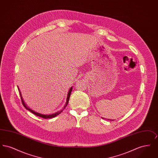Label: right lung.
I'll return each mask as SVG.
<instances>
[{
    "instance_id": "obj_1",
    "label": "right lung",
    "mask_w": 158,
    "mask_h": 158,
    "mask_svg": "<svg viewBox=\"0 0 158 158\" xmlns=\"http://www.w3.org/2000/svg\"><path fill=\"white\" fill-rule=\"evenodd\" d=\"M72 87H71V88L70 89V90H69V92H68V97H67V100H66V104L64 105V108H63V109L61 110V111H59V112H57V113H55V114H51V115H43V114H39V113H35V112H34V111H32V110H31L30 108H28L26 105L25 104V103L23 102V98H22V97H21V92H20V96H21V101H22V103H23V106L27 109V110H29L30 111H31V113H32V114H35V115H36L37 116H38V117H42V118H53V117H55L56 116H57V115H58L59 114L61 113L63 111V110H64V108H66V106H67L68 105V102H69V98H70V94H71V92H72ZM20 92V91H19Z\"/></svg>"
}]
</instances>
